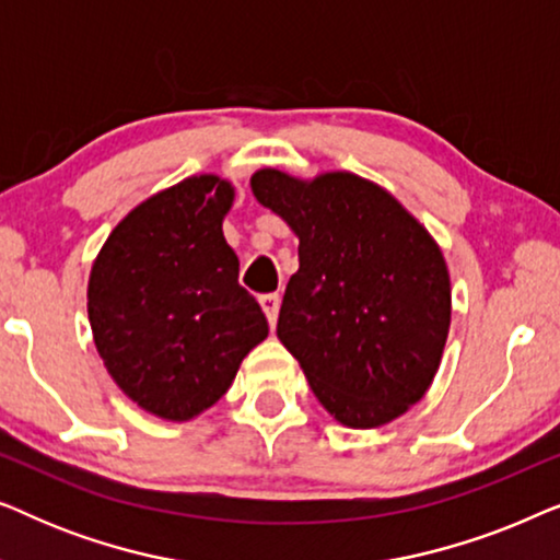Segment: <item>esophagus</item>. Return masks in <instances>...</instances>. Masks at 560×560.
Wrapping results in <instances>:
<instances>
[{
  "label": "esophagus",
  "mask_w": 560,
  "mask_h": 560,
  "mask_svg": "<svg viewBox=\"0 0 560 560\" xmlns=\"http://www.w3.org/2000/svg\"><path fill=\"white\" fill-rule=\"evenodd\" d=\"M259 305H262L267 320H270V326L278 324V313H280V295L278 293H270V295H259Z\"/></svg>",
  "instance_id": "34e87169"
}]
</instances>
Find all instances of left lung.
Here are the masks:
<instances>
[{"label": "left lung", "mask_w": 560, "mask_h": 560, "mask_svg": "<svg viewBox=\"0 0 560 560\" xmlns=\"http://www.w3.org/2000/svg\"><path fill=\"white\" fill-rule=\"evenodd\" d=\"M249 186L301 242L278 339L313 395L349 428L400 418L431 387L446 347L441 247L393 194L354 173L301 180L262 167Z\"/></svg>", "instance_id": "1"}]
</instances>
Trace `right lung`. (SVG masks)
I'll return each mask as SVG.
<instances>
[{"instance_id": "obj_1", "label": "right lung", "mask_w": 560, "mask_h": 560, "mask_svg": "<svg viewBox=\"0 0 560 560\" xmlns=\"http://www.w3.org/2000/svg\"><path fill=\"white\" fill-rule=\"evenodd\" d=\"M232 203V183L190 175L135 206L91 267L98 357L129 400L163 420L211 408L270 331L221 232Z\"/></svg>"}]
</instances>
